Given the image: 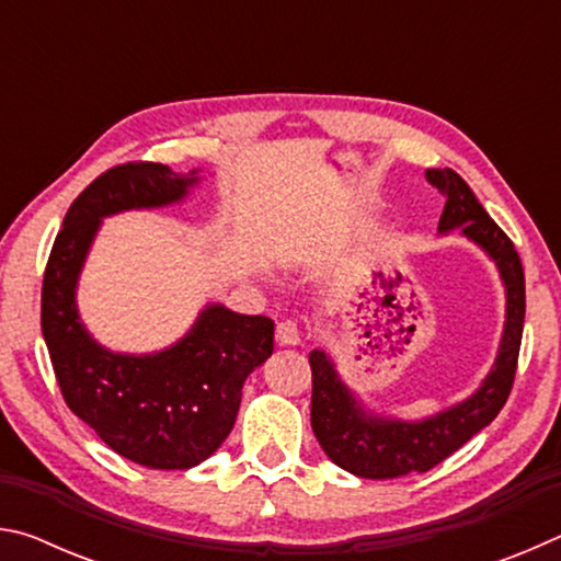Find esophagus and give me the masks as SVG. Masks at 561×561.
Instances as JSON below:
<instances>
[{
  "mask_svg": "<svg viewBox=\"0 0 561 561\" xmlns=\"http://www.w3.org/2000/svg\"><path fill=\"white\" fill-rule=\"evenodd\" d=\"M301 341V331L297 327V321H279L277 324V344L279 346H297Z\"/></svg>",
  "mask_w": 561,
  "mask_h": 561,
  "instance_id": "esophagus-1",
  "label": "esophagus"
}]
</instances>
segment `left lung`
<instances>
[{"label":"left lung","instance_id":"left-lung-1","mask_svg":"<svg viewBox=\"0 0 561 561\" xmlns=\"http://www.w3.org/2000/svg\"><path fill=\"white\" fill-rule=\"evenodd\" d=\"M425 180L445 197L438 230L448 232L453 227H462V234L478 242L497 262L502 282L507 287L505 336H502L495 368L480 391L465 403L453 405L450 411L433 415L423 423L366 415L348 388L339 381L324 351H311V428L329 458L358 478L386 480L408 472L433 470L435 465L462 448L474 433L495 421L515 383L522 327H525V270H522L519 254L458 173H453L450 168L425 170Z\"/></svg>","mask_w":561,"mask_h":561}]
</instances>
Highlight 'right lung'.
Segmentation results:
<instances>
[{
  "instance_id": "add662e5",
  "label": "right lung",
  "mask_w": 561,
  "mask_h": 561,
  "mask_svg": "<svg viewBox=\"0 0 561 561\" xmlns=\"http://www.w3.org/2000/svg\"><path fill=\"white\" fill-rule=\"evenodd\" d=\"M193 183L148 160L108 168L71 203L42 284V334L66 405L111 450L153 470H187L220 448L244 378L272 356L274 321L217 304L168 351L121 356L81 327L73 289L101 217L175 203Z\"/></svg>"
}]
</instances>
